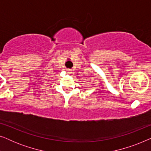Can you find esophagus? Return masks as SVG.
Wrapping results in <instances>:
<instances>
[{
    "mask_svg": "<svg viewBox=\"0 0 151 151\" xmlns=\"http://www.w3.org/2000/svg\"><path fill=\"white\" fill-rule=\"evenodd\" d=\"M67 73H71V69H67Z\"/></svg>",
    "mask_w": 151,
    "mask_h": 151,
    "instance_id": "1",
    "label": "esophagus"
}]
</instances>
